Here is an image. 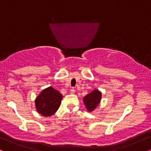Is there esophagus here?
I'll return each mask as SVG.
<instances>
[{
    "label": "esophagus",
    "instance_id": "34e87169",
    "mask_svg": "<svg viewBox=\"0 0 151 151\" xmlns=\"http://www.w3.org/2000/svg\"><path fill=\"white\" fill-rule=\"evenodd\" d=\"M70 93H75V89H74V88H72V89H70Z\"/></svg>",
    "mask_w": 151,
    "mask_h": 151
}]
</instances>
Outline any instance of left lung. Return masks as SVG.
Here are the masks:
<instances>
[{
	"label": "left lung",
	"mask_w": 151,
	"mask_h": 151,
	"mask_svg": "<svg viewBox=\"0 0 151 151\" xmlns=\"http://www.w3.org/2000/svg\"><path fill=\"white\" fill-rule=\"evenodd\" d=\"M101 99V93L97 89L93 90L92 92L88 93L84 97V103L89 111H92L100 103Z\"/></svg>",
	"instance_id": "8db88e82"
}]
</instances>
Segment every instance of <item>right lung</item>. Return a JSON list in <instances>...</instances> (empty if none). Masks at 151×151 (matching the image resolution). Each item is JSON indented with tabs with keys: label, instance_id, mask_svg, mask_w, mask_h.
I'll list each match as a JSON object with an SVG mask.
<instances>
[{
	"label": "right lung",
	"instance_id": "add662e5",
	"mask_svg": "<svg viewBox=\"0 0 151 151\" xmlns=\"http://www.w3.org/2000/svg\"><path fill=\"white\" fill-rule=\"evenodd\" d=\"M62 95L54 88H46L35 99V106L37 112L44 116L53 115L61 104Z\"/></svg>",
	"mask_w": 151,
	"mask_h": 151
}]
</instances>
